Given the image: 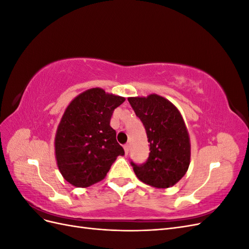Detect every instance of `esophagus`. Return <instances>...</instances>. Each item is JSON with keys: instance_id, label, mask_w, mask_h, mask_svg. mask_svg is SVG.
Here are the masks:
<instances>
[{"instance_id": "esophagus-1", "label": "esophagus", "mask_w": 249, "mask_h": 249, "mask_svg": "<svg viewBox=\"0 0 249 249\" xmlns=\"http://www.w3.org/2000/svg\"><path fill=\"white\" fill-rule=\"evenodd\" d=\"M124 154H125V155L129 154V152H130V146H129V144L124 145Z\"/></svg>"}]
</instances>
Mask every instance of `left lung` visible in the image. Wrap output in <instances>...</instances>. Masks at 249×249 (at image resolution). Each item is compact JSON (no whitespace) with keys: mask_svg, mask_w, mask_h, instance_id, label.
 Masks as SVG:
<instances>
[{"mask_svg":"<svg viewBox=\"0 0 249 249\" xmlns=\"http://www.w3.org/2000/svg\"><path fill=\"white\" fill-rule=\"evenodd\" d=\"M127 101L145 127L150 150L145 163L131 162L135 175L155 188L176 185L186 175L191 156L189 134L179 111L155 93Z\"/></svg>","mask_w":249,"mask_h":249,"instance_id":"left-lung-1","label":"left lung"}]
</instances>
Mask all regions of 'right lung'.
Segmentation results:
<instances>
[{
  "label": "right lung",
  "instance_id": "add662e5",
  "mask_svg": "<svg viewBox=\"0 0 249 249\" xmlns=\"http://www.w3.org/2000/svg\"><path fill=\"white\" fill-rule=\"evenodd\" d=\"M124 97L91 88L71 102L60 120L55 155L62 177L74 187H89L105 177L124 150L110 125L115 108Z\"/></svg>",
  "mask_w": 249,
  "mask_h": 249
}]
</instances>
